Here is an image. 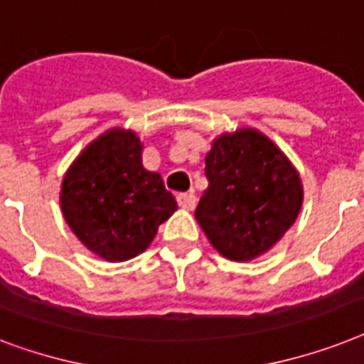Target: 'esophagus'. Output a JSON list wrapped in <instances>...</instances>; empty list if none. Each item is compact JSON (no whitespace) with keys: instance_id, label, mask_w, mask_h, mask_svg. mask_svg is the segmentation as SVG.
Instances as JSON below:
<instances>
[{"instance_id":"34e87169","label":"esophagus","mask_w":364,"mask_h":364,"mask_svg":"<svg viewBox=\"0 0 364 364\" xmlns=\"http://www.w3.org/2000/svg\"><path fill=\"white\" fill-rule=\"evenodd\" d=\"M176 200H178L180 208H184V210H193V208H196L197 197L193 191H188V193H178V196H176Z\"/></svg>"}]
</instances>
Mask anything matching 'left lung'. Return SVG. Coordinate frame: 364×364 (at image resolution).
Wrapping results in <instances>:
<instances>
[{
	"instance_id": "left-lung-1",
	"label": "left lung",
	"mask_w": 364,
	"mask_h": 364,
	"mask_svg": "<svg viewBox=\"0 0 364 364\" xmlns=\"http://www.w3.org/2000/svg\"><path fill=\"white\" fill-rule=\"evenodd\" d=\"M205 165L208 188L196 220L214 250L231 261L269 252L301 212L304 190L295 165L254 127L216 136Z\"/></svg>"
}]
</instances>
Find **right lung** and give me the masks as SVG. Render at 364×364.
I'll use <instances>...</instances> for the list:
<instances>
[{"instance_id": "add662e5", "label": "right lung", "mask_w": 364, "mask_h": 364, "mask_svg": "<svg viewBox=\"0 0 364 364\" xmlns=\"http://www.w3.org/2000/svg\"><path fill=\"white\" fill-rule=\"evenodd\" d=\"M60 206L78 240L105 261L142 254L178 208L161 176L142 165L141 139L124 127L101 133L69 165Z\"/></svg>"}]
</instances>
